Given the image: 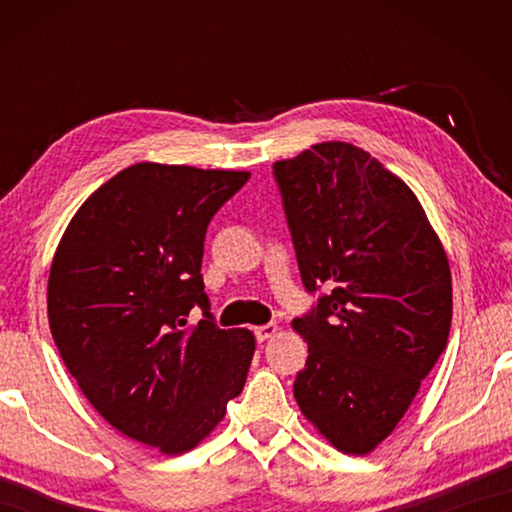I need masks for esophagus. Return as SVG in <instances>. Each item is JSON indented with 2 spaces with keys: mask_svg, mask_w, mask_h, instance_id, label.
Returning <instances> with one entry per match:
<instances>
[{
  "mask_svg": "<svg viewBox=\"0 0 512 512\" xmlns=\"http://www.w3.org/2000/svg\"><path fill=\"white\" fill-rule=\"evenodd\" d=\"M277 334V325L275 323H266V325H259V327H255V336H257V341L262 343V341H268V339H273V336Z\"/></svg>",
  "mask_w": 512,
  "mask_h": 512,
  "instance_id": "34e87169",
  "label": "esophagus"
}]
</instances>
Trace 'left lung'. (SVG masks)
Masks as SVG:
<instances>
[{
	"label": "left lung",
	"instance_id": "8db88e82",
	"mask_svg": "<svg viewBox=\"0 0 512 512\" xmlns=\"http://www.w3.org/2000/svg\"><path fill=\"white\" fill-rule=\"evenodd\" d=\"M298 268L316 305L293 395L345 454H368L443 354L452 273L418 198L370 153L323 142L273 164ZM326 291L323 292L322 289Z\"/></svg>",
	"mask_w": 512,
	"mask_h": 512
}]
</instances>
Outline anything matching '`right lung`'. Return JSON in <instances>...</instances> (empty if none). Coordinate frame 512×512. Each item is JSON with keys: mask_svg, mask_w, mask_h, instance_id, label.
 I'll return each mask as SVG.
<instances>
[{"mask_svg": "<svg viewBox=\"0 0 512 512\" xmlns=\"http://www.w3.org/2000/svg\"><path fill=\"white\" fill-rule=\"evenodd\" d=\"M246 171L140 162L74 214L49 273L51 336L90 404L124 436L183 454L241 393L248 329L210 314L201 264L212 216ZM198 306L204 320L186 327Z\"/></svg>", "mask_w": 512, "mask_h": 512, "instance_id": "right-lung-1", "label": "right lung"}]
</instances>
